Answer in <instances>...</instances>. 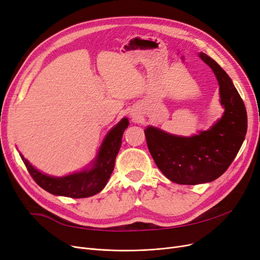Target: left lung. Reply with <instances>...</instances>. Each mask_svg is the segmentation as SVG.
<instances>
[{"label":"left lung","mask_w":260,"mask_h":260,"mask_svg":"<svg viewBox=\"0 0 260 260\" xmlns=\"http://www.w3.org/2000/svg\"><path fill=\"white\" fill-rule=\"evenodd\" d=\"M199 57L218 80L220 103L225 109L221 118L211 129L190 138L173 136L155 127L144 130L149 153L160 171L170 181L183 185L209 183L225 173L247 130L245 105L231 78L208 55L200 52Z\"/></svg>","instance_id":"1"}]
</instances>
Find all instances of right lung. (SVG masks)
<instances>
[{"instance_id":"obj_1","label":"right lung","mask_w":260,"mask_h":260,"mask_svg":"<svg viewBox=\"0 0 260 260\" xmlns=\"http://www.w3.org/2000/svg\"><path fill=\"white\" fill-rule=\"evenodd\" d=\"M129 126L122 118L106 134L95 159L89 169L63 177H53L40 172L21 154L20 157L37 184L46 191L70 198H87L100 192L105 187L115 167V159L121 146L122 134Z\"/></svg>"}]
</instances>
